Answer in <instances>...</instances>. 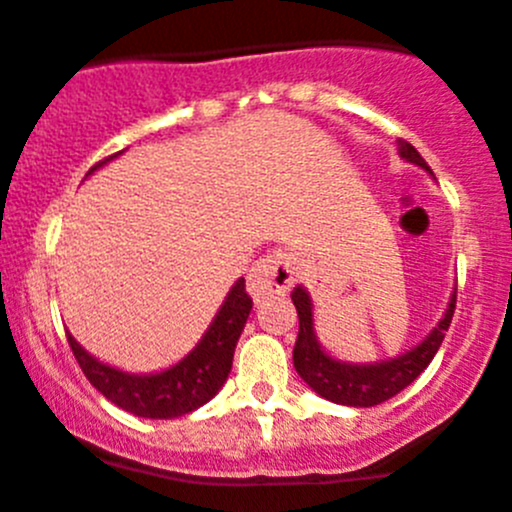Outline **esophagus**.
<instances>
[{
  "label": "esophagus",
  "mask_w": 512,
  "mask_h": 512,
  "mask_svg": "<svg viewBox=\"0 0 512 512\" xmlns=\"http://www.w3.org/2000/svg\"><path fill=\"white\" fill-rule=\"evenodd\" d=\"M295 282V260L292 255L282 250L267 252L265 257L252 265L250 275H247V292L255 300L272 295V292H285Z\"/></svg>",
  "instance_id": "obj_1"
}]
</instances>
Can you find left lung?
I'll list each match as a JSON object with an SVG mask.
<instances>
[{
  "instance_id": "obj_1",
  "label": "left lung",
  "mask_w": 512,
  "mask_h": 512,
  "mask_svg": "<svg viewBox=\"0 0 512 512\" xmlns=\"http://www.w3.org/2000/svg\"><path fill=\"white\" fill-rule=\"evenodd\" d=\"M398 155L410 165H418L420 170L430 172L420 152L405 140L398 142ZM292 305L297 307V317H300V332H297L295 350H292L297 375L320 398L330 400V403L347 405V408H372V405L395 398L400 390L408 388L410 382L418 380L420 372L430 365L435 352L443 345L450 320H453L455 290L450 295L448 310L430 330V335H425V340H420L403 355L380 362H347L332 357L317 340L315 307H312L310 292L302 285L292 290Z\"/></svg>"
}]
</instances>
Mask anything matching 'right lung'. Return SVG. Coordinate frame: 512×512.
Here are the masks:
<instances>
[{"label": "right lung", "instance_id": "obj_1", "mask_svg": "<svg viewBox=\"0 0 512 512\" xmlns=\"http://www.w3.org/2000/svg\"><path fill=\"white\" fill-rule=\"evenodd\" d=\"M119 155L122 152L112 155L109 160ZM109 160L99 162L87 175L107 165ZM250 310L252 300L245 292V277H240L230 287L200 342L180 362L165 367V370L145 372V375L119 370V367L97 360L74 340L72 332H67V340L87 380L109 403L137 415V418L172 420L202 408L220 393L232 370L237 340L245 330Z\"/></svg>", "mask_w": 512, "mask_h": 512}]
</instances>
